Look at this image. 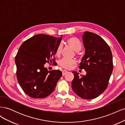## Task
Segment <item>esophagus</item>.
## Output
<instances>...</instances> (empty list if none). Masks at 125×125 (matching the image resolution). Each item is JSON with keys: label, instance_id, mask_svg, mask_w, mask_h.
<instances>
[{"label": "esophagus", "instance_id": "1", "mask_svg": "<svg viewBox=\"0 0 125 125\" xmlns=\"http://www.w3.org/2000/svg\"><path fill=\"white\" fill-rule=\"evenodd\" d=\"M67 73H68V71H66V70H63V71H62V74L63 76V75H66Z\"/></svg>", "mask_w": 125, "mask_h": 125}]
</instances>
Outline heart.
<instances>
[{"label": "heart", "mask_w": 125, "mask_h": 125, "mask_svg": "<svg viewBox=\"0 0 125 125\" xmlns=\"http://www.w3.org/2000/svg\"><path fill=\"white\" fill-rule=\"evenodd\" d=\"M65 43L71 47L73 50L76 52L77 54H79V51L81 50L82 44L78 38L74 36L70 37L68 38L65 42ZM62 50V44H59L57 47L55 51V55L59 56L61 54ZM76 64V62L73 59H67L63 58L60 60L59 62V65L63 69H71L73 68L74 65Z\"/></svg>", "instance_id": "1"}]
</instances>
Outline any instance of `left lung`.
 <instances>
[{"instance_id": "obj_1", "label": "left lung", "mask_w": 125, "mask_h": 125, "mask_svg": "<svg viewBox=\"0 0 125 125\" xmlns=\"http://www.w3.org/2000/svg\"><path fill=\"white\" fill-rule=\"evenodd\" d=\"M85 53L79 69H84L85 75L73 71L71 86L82 99H93L106 89L113 69L112 54L106 42L95 33L85 31L82 36Z\"/></svg>"}]
</instances>
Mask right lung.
<instances>
[{"mask_svg":"<svg viewBox=\"0 0 125 125\" xmlns=\"http://www.w3.org/2000/svg\"><path fill=\"white\" fill-rule=\"evenodd\" d=\"M61 37L39 34L22 44L15 57L18 81L27 95L42 99L54 91L62 76L59 70L48 71L45 63L55 65L54 55Z\"/></svg>","mask_w":125,"mask_h":125,"instance_id":"1","label":"right lung"}]
</instances>
